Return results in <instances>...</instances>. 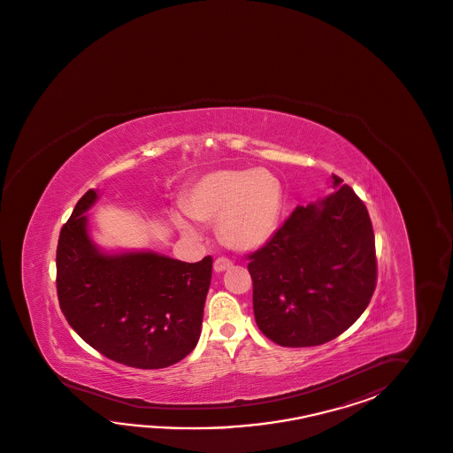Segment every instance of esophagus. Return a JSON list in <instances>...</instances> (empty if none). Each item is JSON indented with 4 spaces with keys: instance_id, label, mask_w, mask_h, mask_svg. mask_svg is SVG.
I'll return each instance as SVG.
<instances>
[{
    "instance_id": "1",
    "label": "esophagus",
    "mask_w": 453,
    "mask_h": 453,
    "mask_svg": "<svg viewBox=\"0 0 453 453\" xmlns=\"http://www.w3.org/2000/svg\"><path fill=\"white\" fill-rule=\"evenodd\" d=\"M232 266V262L229 258H218V260H214V272L216 273H222V272H226V270H229Z\"/></svg>"
}]
</instances>
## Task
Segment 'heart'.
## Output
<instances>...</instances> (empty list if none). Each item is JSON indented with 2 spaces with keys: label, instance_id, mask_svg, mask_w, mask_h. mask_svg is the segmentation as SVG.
Instances as JSON below:
<instances>
[{
  "label": "heart",
  "instance_id": "heart-1",
  "mask_svg": "<svg viewBox=\"0 0 453 453\" xmlns=\"http://www.w3.org/2000/svg\"><path fill=\"white\" fill-rule=\"evenodd\" d=\"M285 191L280 178L265 168H218L188 189L183 208L196 221H216L222 242L237 250H255L275 235ZM175 222L187 235L199 229L183 212Z\"/></svg>",
  "mask_w": 453,
  "mask_h": 453
}]
</instances>
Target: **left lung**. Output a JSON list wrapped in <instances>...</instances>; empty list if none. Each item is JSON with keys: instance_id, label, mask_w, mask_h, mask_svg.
<instances>
[{"instance_id": "obj_1", "label": "left lung", "mask_w": 453, "mask_h": 453, "mask_svg": "<svg viewBox=\"0 0 453 453\" xmlns=\"http://www.w3.org/2000/svg\"><path fill=\"white\" fill-rule=\"evenodd\" d=\"M334 193L298 206L249 255L258 329L281 347L329 342L362 316L376 287L373 227L364 201L332 175Z\"/></svg>"}]
</instances>
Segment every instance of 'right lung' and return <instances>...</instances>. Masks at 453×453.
Listing matches in <instances>:
<instances>
[{
	"label": "right lung",
	"mask_w": 453,
	"mask_h": 453,
	"mask_svg": "<svg viewBox=\"0 0 453 453\" xmlns=\"http://www.w3.org/2000/svg\"><path fill=\"white\" fill-rule=\"evenodd\" d=\"M96 199L98 191H87L60 231V309L85 342L118 364H177L198 343L212 258L187 264L155 252H103L85 216Z\"/></svg>",
	"instance_id": "add662e5"
}]
</instances>
